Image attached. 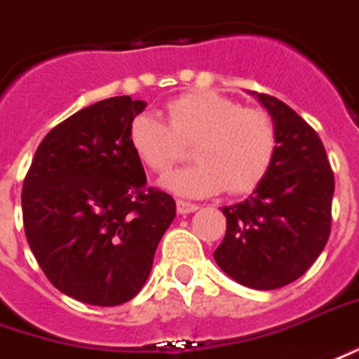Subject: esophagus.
<instances>
[{
  "mask_svg": "<svg viewBox=\"0 0 359 359\" xmlns=\"http://www.w3.org/2000/svg\"><path fill=\"white\" fill-rule=\"evenodd\" d=\"M196 204H190V202H184V200H177V212H179V214H192V212H196Z\"/></svg>",
  "mask_w": 359,
  "mask_h": 359,
  "instance_id": "esophagus-1",
  "label": "esophagus"
}]
</instances>
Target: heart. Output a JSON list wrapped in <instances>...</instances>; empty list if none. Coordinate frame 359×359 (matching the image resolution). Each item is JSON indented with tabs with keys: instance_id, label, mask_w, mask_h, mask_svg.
I'll return each mask as SVG.
<instances>
[{
	"instance_id": "b5f03b06",
	"label": "heart",
	"mask_w": 359,
	"mask_h": 359,
	"mask_svg": "<svg viewBox=\"0 0 359 359\" xmlns=\"http://www.w3.org/2000/svg\"><path fill=\"white\" fill-rule=\"evenodd\" d=\"M167 124L137 114L128 128L136 159L154 175L180 161L192 145L194 165L167 175L161 184L187 198L214 196L229 187L247 194L266 179L278 155V130L264 109H250L214 89L182 93L165 104Z\"/></svg>"
}]
</instances>
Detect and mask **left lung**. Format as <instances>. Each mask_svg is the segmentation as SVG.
Here are the masks:
<instances>
[{"label":"left lung","mask_w":359,"mask_h":359,"mask_svg":"<svg viewBox=\"0 0 359 359\" xmlns=\"http://www.w3.org/2000/svg\"><path fill=\"white\" fill-rule=\"evenodd\" d=\"M278 130L274 167L245 202L223 205L227 231L217 266L252 290L295 282L319 258L332 222L334 175L319 134L266 93H258Z\"/></svg>","instance_id":"obj_1"}]
</instances>
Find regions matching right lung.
<instances>
[{
	"instance_id": "obj_1",
	"label": "right lung",
	"mask_w": 359,
	"mask_h": 359,
	"mask_svg": "<svg viewBox=\"0 0 359 359\" xmlns=\"http://www.w3.org/2000/svg\"><path fill=\"white\" fill-rule=\"evenodd\" d=\"M144 101L112 97L81 109L40 142L21 192L32 255L54 287L114 307L144 287L155 249L177 215L147 187L128 128Z\"/></svg>"
}]
</instances>
